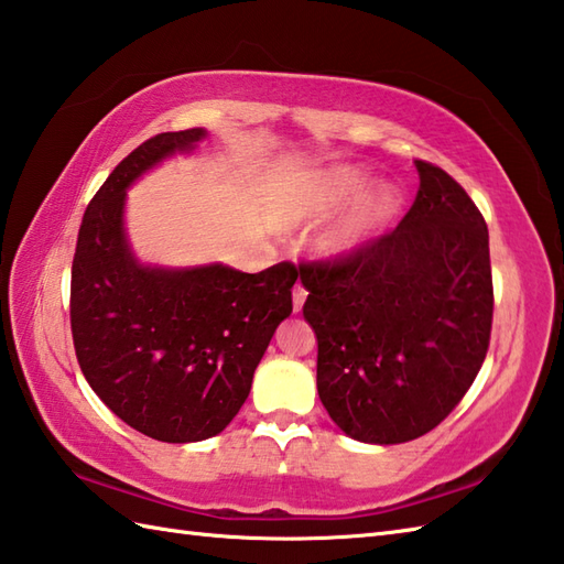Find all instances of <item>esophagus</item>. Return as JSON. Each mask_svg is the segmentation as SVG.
Returning <instances> with one entry per match:
<instances>
[{"mask_svg":"<svg viewBox=\"0 0 564 564\" xmlns=\"http://www.w3.org/2000/svg\"><path fill=\"white\" fill-rule=\"evenodd\" d=\"M305 297H307V291L303 289V283H295V289H293V310H295V313L303 307Z\"/></svg>","mask_w":564,"mask_h":564,"instance_id":"esophagus-1","label":"esophagus"}]
</instances>
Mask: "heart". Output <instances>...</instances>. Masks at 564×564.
I'll use <instances>...</instances> for the list:
<instances>
[{
    "instance_id": "obj_1",
    "label": "heart",
    "mask_w": 564,
    "mask_h": 564,
    "mask_svg": "<svg viewBox=\"0 0 564 564\" xmlns=\"http://www.w3.org/2000/svg\"><path fill=\"white\" fill-rule=\"evenodd\" d=\"M370 176L356 166H334L310 174L301 184L293 200V218L303 223H322L332 215H344L334 220L319 237V249L325 257H349L386 230L398 215L402 198L392 186H380L366 196Z\"/></svg>"
}]
</instances>
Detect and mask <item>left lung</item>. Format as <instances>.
Instances as JSON below:
<instances>
[{
	"label": "left lung",
	"instance_id": "8db88e82",
	"mask_svg": "<svg viewBox=\"0 0 564 564\" xmlns=\"http://www.w3.org/2000/svg\"><path fill=\"white\" fill-rule=\"evenodd\" d=\"M414 164L416 198L390 235L301 269L319 400L346 436L378 446L438 426L480 373L492 332L482 213L453 176Z\"/></svg>",
	"mask_w": 564,
	"mask_h": 564
}]
</instances>
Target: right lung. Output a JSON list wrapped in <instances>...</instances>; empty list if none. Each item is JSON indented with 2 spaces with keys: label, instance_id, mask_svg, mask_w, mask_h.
I'll return each mask as SVG.
<instances>
[{
  "label": "right lung",
  "instance_id": "1",
  "mask_svg": "<svg viewBox=\"0 0 564 564\" xmlns=\"http://www.w3.org/2000/svg\"><path fill=\"white\" fill-rule=\"evenodd\" d=\"M208 130L160 133L116 166L82 218L69 322L91 390L140 434L206 441L232 422L275 327L293 313L291 261L259 273L225 263L170 269L138 261L126 191Z\"/></svg>",
  "mask_w": 564,
  "mask_h": 564
}]
</instances>
